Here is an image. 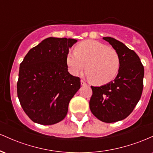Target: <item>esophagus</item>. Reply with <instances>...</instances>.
<instances>
[{
    "mask_svg": "<svg viewBox=\"0 0 153 153\" xmlns=\"http://www.w3.org/2000/svg\"><path fill=\"white\" fill-rule=\"evenodd\" d=\"M80 85H86L87 83L85 81H84V80H80Z\"/></svg>",
    "mask_w": 153,
    "mask_h": 153,
    "instance_id": "esophagus-1",
    "label": "esophagus"
}]
</instances>
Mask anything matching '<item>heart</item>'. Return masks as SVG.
<instances>
[{
    "label": "heart",
    "instance_id": "1",
    "mask_svg": "<svg viewBox=\"0 0 153 153\" xmlns=\"http://www.w3.org/2000/svg\"><path fill=\"white\" fill-rule=\"evenodd\" d=\"M66 63L69 71L77 75L85 68L93 84L103 85L114 80L120 68L117 51L95 41L85 40L75 47V52H68Z\"/></svg>",
    "mask_w": 153,
    "mask_h": 153
}]
</instances>
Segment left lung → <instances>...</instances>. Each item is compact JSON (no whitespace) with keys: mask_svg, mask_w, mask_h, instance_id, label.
Here are the masks:
<instances>
[{"mask_svg":"<svg viewBox=\"0 0 153 153\" xmlns=\"http://www.w3.org/2000/svg\"><path fill=\"white\" fill-rule=\"evenodd\" d=\"M117 51L120 68L113 81L100 87L91 86L89 102L92 114L101 122L112 123L124 119L132 112L141 98L144 67L140 57L118 40L103 37Z\"/></svg>","mask_w":153,"mask_h":153,"instance_id":"1","label":"left lung"}]
</instances>
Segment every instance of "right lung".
<instances>
[{
	"instance_id": "right-lung-1",
	"label": "right lung",
	"mask_w": 153,
	"mask_h": 153,
	"mask_svg": "<svg viewBox=\"0 0 153 153\" xmlns=\"http://www.w3.org/2000/svg\"><path fill=\"white\" fill-rule=\"evenodd\" d=\"M74 39L49 37L31 48L20 64L17 94L33 122L51 125L66 117L80 79L68 71L66 56Z\"/></svg>"
}]
</instances>
